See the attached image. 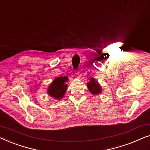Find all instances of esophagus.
<instances>
[{"mask_svg":"<svg viewBox=\"0 0 150 150\" xmlns=\"http://www.w3.org/2000/svg\"><path fill=\"white\" fill-rule=\"evenodd\" d=\"M76 77L78 79H80V78L81 77V73H80V71H76Z\"/></svg>","mask_w":150,"mask_h":150,"instance_id":"34e87169","label":"esophagus"}]
</instances>
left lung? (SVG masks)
<instances>
[{"instance_id": "1", "label": "left lung", "mask_w": 150, "mask_h": 150, "mask_svg": "<svg viewBox=\"0 0 150 150\" xmlns=\"http://www.w3.org/2000/svg\"><path fill=\"white\" fill-rule=\"evenodd\" d=\"M90 81L87 83V87L89 91L93 95H98L102 92V87L98 81H96L94 78H91Z\"/></svg>"}]
</instances>
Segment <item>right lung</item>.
Returning <instances> with one entry per match:
<instances>
[{
	"mask_svg": "<svg viewBox=\"0 0 150 150\" xmlns=\"http://www.w3.org/2000/svg\"><path fill=\"white\" fill-rule=\"evenodd\" d=\"M68 78L67 76L57 77L55 79L48 88V95L55 99H61L67 89V85L65 84Z\"/></svg>",
	"mask_w": 150,
	"mask_h": 150,
	"instance_id": "1",
	"label": "right lung"
}]
</instances>
